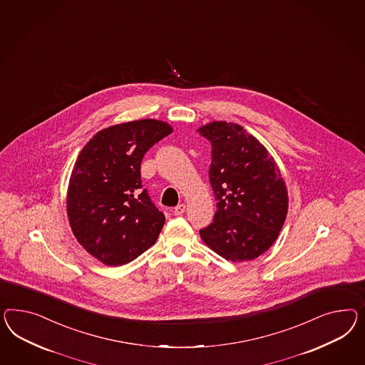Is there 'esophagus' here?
<instances>
[{"instance_id":"esophagus-1","label":"esophagus","mask_w":365,"mask_h":365,"mask_svg":"<svg viewBox=\"0 0 365 365\" xmlns=\"http://www.w3.org/2000/svg\"><path fill=\"white\" fill-rule=\"evenodd\" d=\"M185 210H186V205L185 203H180V205H178L177 207L174 208V215H182L183 212H185Z\"/></svg>"}]
</instances>
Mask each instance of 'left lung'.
Instances as JSON below:
<instances>
[{
  "instance_id": "left-lung-1",
  "label": "left lung",
  "mask_w": 365,
  "mask_h": 365,
  "mask_svg": "<svg viewBox=\"0 0 365 365\" xmlns=\"http://www.w3.org/2000/svg\"><path fill=\"white\" fill-rule=\"evenodd\" d=\"M211 143L214 222L200 230L208 248L234 263L257 259L286 220L288 190L275 159L240 125L212 120L197 128Z\"/></svg>"
}]
</instances>
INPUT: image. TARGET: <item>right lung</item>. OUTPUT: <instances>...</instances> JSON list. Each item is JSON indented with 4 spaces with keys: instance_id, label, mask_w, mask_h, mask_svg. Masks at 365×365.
<instances>
[{
    "instance_id": "obj_1",
    "label": "right lung",
    "mask_w": 365,
    "mask_h": 365,
    "mask_svg": "<svg viewBox=\"0 0 365 365\" xmlns=\"http://www.w3.org/2000/svg\"><path fill=\"white\" fill-rule=\"evenodd\" d=\"M171 133L163 120H131L99 130L81 150L66 211L79 245L101 263L126 264L157 242L166 217L140 190V162Z\"/></svg>"
}]
</instances>
